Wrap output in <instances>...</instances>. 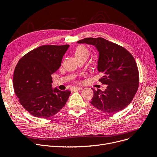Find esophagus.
<instances>
[{"mask_svg": "<svg viewBox=\"0 0 157 157\" xmlns=\"http://www.w3.org/2000/svg\"><path fill=\"white\" fill-rule=\"evenodd\" d=\"M82 90V88L79 86H74V87H72L71 89V90H72V91H74V90Z\"/></svg>", "mask_w": 157, "mask_h": 157, "instance_id": "esophagus-1", "label": "esophagus"}]
</instances>
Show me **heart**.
Returning <instances> with one entry per match:
<instances>
[{
    "label": "heart",
    "mask_w": 157,
    "mask_h": 157,
    "mask_svg": "<svg viewBox=\"0 0 157 157\" xmlns=\"http://www.w3.org/2000/svg\"><path fill=\"white\" fill-rule=\"evenodd\" d=\"M89 55V52L88 49L83 46H79L75 52V56L76 58L78 57V56H83V55H86V56H88Z\"/></svg>",
    "instance_id": "heart-1"
}]
</instances>
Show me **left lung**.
I'll return each mask as SVG.
<instances>
[{
    "mask_svg": "<svg viewBox=\"0 0 157 157\" xmlns=\"http://www.w3.org/2000/svg\"><path fill=\"white\" fill-rule=\"evenodd\" d=\"M78 44L94 46L98 52L99 81L107 87L94 90L90 102L95 108L108 113H117L132 102L139 86V75L134 58L126 49L102 37L81 39Z\"/></svg>",
    "mask_w": 157,
    "mask_h": 157,
    "instance_id": "obj_1",
    "label": "left lung"
}]
</instances>
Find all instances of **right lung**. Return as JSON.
<instances>
[{"mask_svg":"<svg viewBox=\"0 0 157 157\" xmlns=\"http://www.w3.org/2000/svg\"><path fill=\"white\" fill-rule=\"evenodd\" d=\"M69 45L40 46L25 55L16 65L13 87L20 104L32 116L51 117L67 102L69 90L52 87V74L59 69Z\"/></svg>","mask_w":157,"mask_h":157,"instance_id":"obj_1","label":"right lung"}]
</instances>
